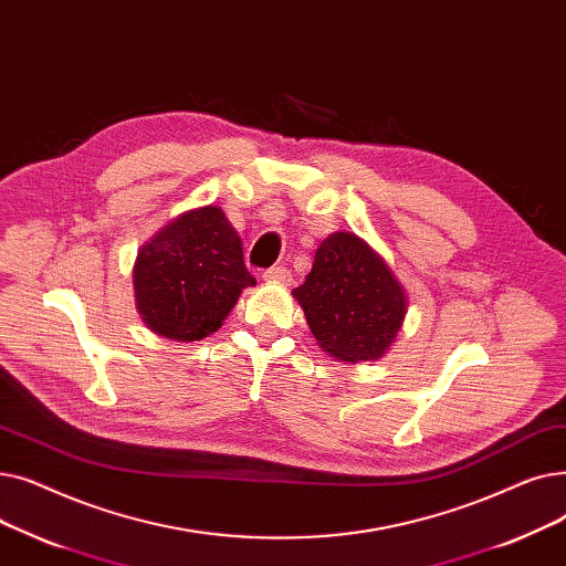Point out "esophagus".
<instances>
[{
  "mask_svg": "<svg viewBox=\"0 0 566 566\" xmlns=\"http://www.w3.org/2000/svg\"><path fill=\"white\" fill-rule=\"evenodd\" d=\"M266 281H276V283H290L292 281V274H290V269L287 266H283V264H276V266H269V269H264V274H262Z\"/></svg>",
  "mask_w": 566,
  "mask_h": 566,
  "instance_id": "34e87169",
  "label": "esophagus"
}]
</instances>
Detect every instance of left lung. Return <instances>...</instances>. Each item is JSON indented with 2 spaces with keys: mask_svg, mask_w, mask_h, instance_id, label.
<instances>
[{
  "mask_svg": "<svg viewBox=\"0 0 566 566\" xmlns=\"http://www.w3.org/2000/svg\"><path fill=\"white\" fill-rule=\"evenodd\" d=\"M292 294L319 347L349 364L382 357L408 311L391 269L349 232L322 241L311 274Z\"/></svg>",
  "mask_w": 566,
  "mask_h": 566,
  "instance_id": "8db88e82",
  "label": "left lung"
}]
</instances>
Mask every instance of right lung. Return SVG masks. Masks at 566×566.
<instances>
[{"mask_svg": "<svg viewBox=\"0 0 566 566\" xmlns=\"http://www.w3.org/2000/svg\"><path fill=\"white\" fill-rule=\"evenodd\" d=\"M255 279L241 239L219 207L188 211L140 249L133 266L138 313L147 327L172 340L217 332Z\"/></svg>", "mask_w": 566, "mask_h": 566, "instance_id": "1", "label": "right lung"}]
</instances>
